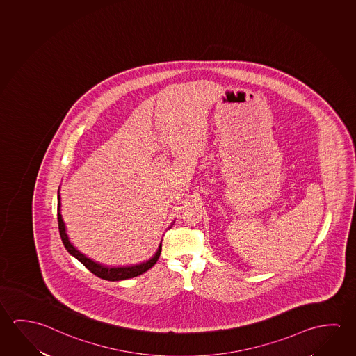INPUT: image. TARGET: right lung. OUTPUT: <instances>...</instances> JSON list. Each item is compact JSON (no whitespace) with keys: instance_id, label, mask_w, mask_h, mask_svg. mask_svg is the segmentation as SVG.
<instances>
[{"instance_id":"right-lung-1","label":"right lung","mask_w":356,"mask_h":356,"mask_svg":"<svg viewBox=\"0 0 356 356\" xmlns=\"http://www.w3.org/2000/svg\"><path fill=\"white\" fill-rule=\"evenodd\" d=\"M60 207H62V203H60V186H59V189H58V227H59V234L62 237L63 245H64V248H67L69 254L74 256L76 260L80 261L95 276L100 277V278L106 280V281H122V280H127V278L140 276L142 273L148 271L159 261L161 250H162V241L159 243V250L156 251V254H153L149 260L143 261V262L136 264V265L108 266L102 265L100 262H96L90 257H88L86 254H81L79 250L75 248L73 243H70L68 234H67V227H65L62 214H60Z\"/></svg>"}]
</instances>
